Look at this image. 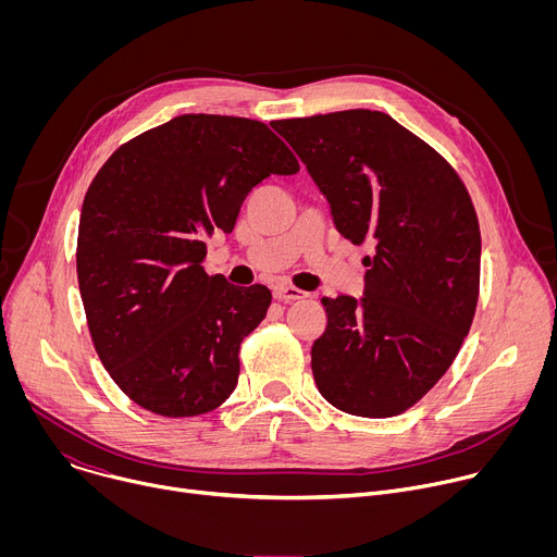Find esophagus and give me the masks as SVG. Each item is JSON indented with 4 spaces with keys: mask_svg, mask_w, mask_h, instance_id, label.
Returning <instances> with one entry per match:
<instances>
[{
    "mask_svg": "<svg viewBox=\"0 0 557 557\" xmlns=\"http://www.w3.org/2000/svg\"><path fill=\"white\" fill-rule=\"evenodd\" d=\"M308 293L306 290H301V288H297V286H288V284H277L275 288H273V297L277 299V301H295V299H304Z\"/></svg>",
    "mask_w": 557,
    "mask_h": 557,
    "instance_id": "obj_1",
    "label": "esophagus"
}]
</instances>
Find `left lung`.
<instances>
[{
	"mask_svg": "<svg viewBox=\"0 0 557 557\" xmlns=\"http://www.w3.org/2000/svg\"><path fill=\"white\" fill-rule=\"evenodd\" d=\"M271 125L329 200L337 231L374 251L361 297L322 299L314 383L342 412L401 414L447 372L473 320L481 228L471 198L438 151L383 112Z\"/></svg>",
	"mask_w": 557,
	"mask_h": 557,
	"instance_id": "left-lung-1",
	"label": "left lung"
}]
</instances>
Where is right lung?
I'll list each match as a JSON object with an SVG mask.
<instances>
[{
	"mask_svg": "<svg viewBox=\"0 0 557 557\" xmlns=\"http://www.w3.org/2000/svg\"><path fill=\"white\" fill-rule=\"evenodd\" d=\"M297 172L264 123L218 114L176 116L99 170L78 220L76 277L99 359L134 404L178 419L228 399L271 290L207 275L205 240L233 231L264 178Z\"/></svg>",
	"mask_w": 557,
	"mask_h": 557,
	"instance_id": "add662e5",
	"label": "right lung"
}]
</instances>
